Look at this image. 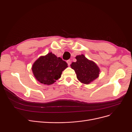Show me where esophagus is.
Instances as JSON below:
<instances>
[{
  "label": "esophagus",
  "mask_w": 132,
  "mask_h": 132,
  "mask_svg": "<svg viewBox=\"0 0 132 132\" xmlns=\"http://www.w3.org/2000/svg\"><path fill=\"white\" fill-rule=\"evenodd\" d=\"M67 63H68V65H70V64H71L70 60H68V61H67Z\"/></svg>",
  "instance_id": "esophagus-1"
}]
</instances>
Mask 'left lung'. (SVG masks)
<instances>
[{"mask_svg":"<svg viewBox=\"0 0 132 132\" xmlns=\"http://www.w3.org/2000/svg\"><path fill=\"white\" fill-rule=\"evenodd\" d=\"M75 58L77 62H73L70 65L80 81L89 84L98 77L100 69L94 62L89 61L83 54L77 55Z\"/></svg>","mask_w":132,"mask_h":132,"instance_id":"8db88e82","label":"left lung"}]
</instances>
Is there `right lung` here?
Returning a JSON list of instances; mask_svg holds the SVG:
<instances>
[{
  "mask_svg": "<svg viewBox=\"0 0 132 132\" xmlns=\"http://www.w3.org/2000/svg\"><path fill=\"white\" fill-rule=\"evenodd\" d=\"M67 67L65 61L51 52L39 57L34 63L32 70L39 82L51 85L61 78L62 71Z\"/></svg>",
  "mask_w": 132,
  "mask_h": 132,
  "instance_id": "obj_1",
  "label": "right lung"
}]
</instances>
